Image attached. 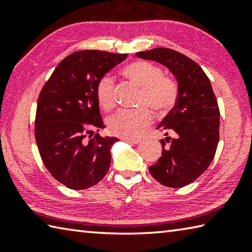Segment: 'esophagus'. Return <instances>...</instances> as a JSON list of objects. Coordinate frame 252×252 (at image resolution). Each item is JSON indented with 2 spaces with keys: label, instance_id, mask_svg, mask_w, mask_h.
<instances>
[{
  "label": "esophagus",
  "instance_id": "obj_1",
  "mask_svg": "<svg viewBox=\"0 0 252 252\" xmlns=\"http://www.w3.org/2000/svg\"><path fill=\"white\" fill-rule=\"evenodd\" d=\"M123 141H126L127 143H131V144H139L141 142V140L140 139H130V138H123Z\"/></svg>",
  "mask_w": 252,
  "mask_h": 252
}]
</instances>
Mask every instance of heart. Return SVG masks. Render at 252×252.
I'll return each instance as SVG.
<instances>
[{
    "label": "heart",
    "mask_w": 252,
    "mask_h": 252,
    "mask_svg": "<svg viewBox=\"0 0 252 252\" xmlns=\"http://www.w3.org/2000/svg\"><path fill=\"white\" fill-rule=\"evenodd\" d=\"M122 73L141 88L139 105H148L159 114H165L176 103L178 90L171 80L163 76L160 67L146 61L127 64ZM96 97L102 109L109 111L116 105L114 80L106 74L96 84ZM152 122V113L147 106L136 110H121L109 119L111 133L132 138Z\"/></svg>",
    "instance_id": "b5f03b06"
}]
</instances>
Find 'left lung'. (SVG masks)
Instances as JSON below:
<instances>
[{
  "instance_id": "obj_1",
  "label": "left lung",
  "mask_w": 252,
  "mask_h": 252,
  "mask_svg": "<svg viewBox=\"0 0 252 252\" xmlns=\"http://www.w3.org/2000/svg\"><path fill=\"white\" fill-rule=\"evenodd\" d=\"M136 57L167 66L178 82L177 102L158 126L162 155L149 171L165 187L181 188L206 171L219 142L220 111L210 80L193 60L177 51L156 48Z\"/></svg>"
}]
</instances>
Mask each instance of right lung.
Masks as SVG:
<instances>
[{
	"label": "right lung",
	"mask_w": 252,
	"mask_h": 252,
	"mask_svg": "<svg viewBox=\"0 0 252 252\" xmlns=\"http://www.w3.org/2000/svg\"><path fill=\"white\" fill-rule=\"evenodd\" d=\"M127 54L97 50L74 52L60 62L41 90L35 140L45 168L62 185L88 189L101 181L111 162L113 136H94L102 121L96 84Z\"/></svg>",
	"instance_id": "add662e5"
}]
</instances>
